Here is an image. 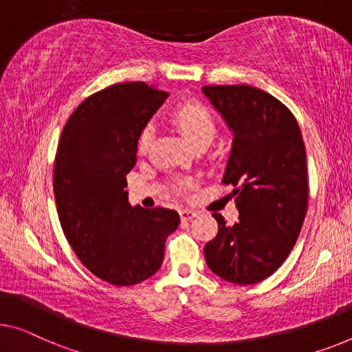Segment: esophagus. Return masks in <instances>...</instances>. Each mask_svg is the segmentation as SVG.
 <instances>
[{
    "mask_svg": "<svg viewBox=\"0 0 352 352\" xmlns=\"http://www.w3.org/2000/svg\"><path fill=\"white\" fill-rule=\"evenodd\" d=\"M194 217H196V212H192V210H190V208H183V210H180V218H182V221H190V219H192Z\"/></svg>",
    "mask_w": 352,
    "mask_h": 352,
    "instance_id": "obj_1",
    "label": "esophagus"
}]
</instances>
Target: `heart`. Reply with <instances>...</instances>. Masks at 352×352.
I'll list each match as a JSON object with an SVG mask.
<instances>
[{
	"mask_svg": "<svg viewBox=\"0 0 352 352\" xmlns=\"http://www.w3.org/2000/svg\"><path fill=\"white\" fill-rule=\"evenodd\" d=\"M170 122L177 126V129L190 140L192 146L208 145L217 135V120L207 106L201 102H183L172 109ZM153 139V128L145 126L138 140L139 153H146ZM192 185L190 180H177L172 185V190L182 194L190 190Z\"/></svg>",
	"mask_w": 352,
	"mask_h": 352,
	"instance_id": "1",
	"label": "heart"
}]
</instances>
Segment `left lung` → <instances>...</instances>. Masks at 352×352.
I'll return each mask as SVG.
<instances>
[{
	"mask_svg": "<svg viewBox=\"0 0 352 352\" xmlns=\"http://www.w3.org/2000/svg\"><path fill=\"white\" fill-rule=\"evenodd\" d=\"M234 131L223 185L234 188L239 221L204 246L208 269L235 285L265 280L296 245L308 207L307 153L296 117L251 85L202 88Z\"/></svg>",
	"mask_w": 352,
	"mask_h": 352,
	"instance_id": "left-lung-1",
	"label": "left lung"
}]
</instances>
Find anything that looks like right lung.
Instances as JSON below:
<instances>
[{"label": "right lung", "mask_w": 352, "mask_h": 352, "mask_svg": "<svg viewBox=\"0 0 352 352\" xmlns=\"http://www.w3.org/2000/svg\"><path fill=\"white\" fill-rule=\"evenodd\" d=\"M167 96L145 82L115 83L88 96L63 128L54 164L63 232L82 264L110 285L155 275L180 224L174 210L131 207L124 191L139 135Z\"/></svg>", "instance_id": "add662e5"}]
</instances>
